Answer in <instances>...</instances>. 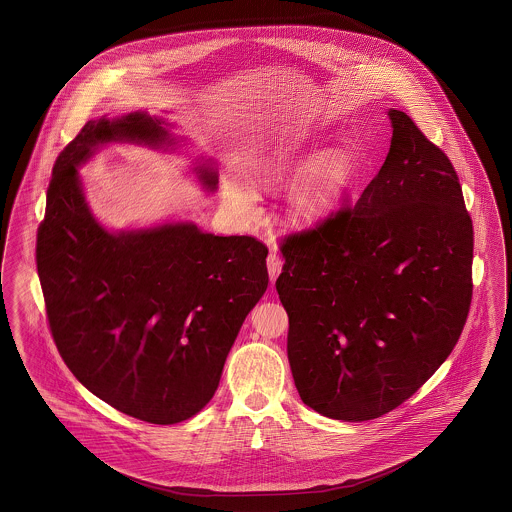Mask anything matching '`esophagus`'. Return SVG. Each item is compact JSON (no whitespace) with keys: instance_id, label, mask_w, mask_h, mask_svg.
Listing matches in <instances>:
<instances>
[{"instance_id":"34e87169","label":"esophagus","mask_w":512,"mask_h":512,"mask_svg":"<svg viewBox=\"0 0 512 512\" xmlns=\"http://www.w3.org/2000/svg\"><path fill=\"white\" fill-rule=\"evenodd\" d=\"M266 264H268V274H270V281L274 283L275 279H277V275L281 274V270H283V261H281V257L277 255V253H270L268 255V259H266Z\"/></svg>"}]
</instances>
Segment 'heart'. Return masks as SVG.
Masks as SVG:
<instances>
[{"mask_svg":"<svg viewBox=\"0 0 512 512\" xmlns=\"http://www.w3.org/2000/svg\"><path fill=\"white\" fill-rule=\"evenodd\" d=\"M248 172L264 187L296 181L287 196L290 224L314 227L324 222L348 194L355 163L344 150L329 151L309 137H292L255 155ZM222 194L240 218L250 220L259 209V194L237 174L225 175Z\"/></svg>","mask_w":512,"mask_h":512,"instance_id":"obj_1","label":"heart"}]
</instances>
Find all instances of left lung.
Instances as JSON below:
<instances>
[{
    "instance_id": "obj_1",
    "label": "left lung",
    "mask_w": 512,
    "mask_h": 512,
    "mask_svg": "<svg viewBox=\"0 0 512 512\" xmlns=\"http://www.w3.org/2000/svg\"><path fill=\"white\" fill-rule=\"evenodd\" d=\"M392 140L351 209L283 240L275 281L305 405L366 422L448 359L472 300L474 229L446 153L388 109Z\"/></svg>"
}]
</instances>
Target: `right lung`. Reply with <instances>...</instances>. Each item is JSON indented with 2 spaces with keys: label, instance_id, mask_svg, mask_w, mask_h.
<instances>
[{
  "label": "right lung",
  "instance_id": "right-lung-1",
  "mask_svg": "<svg viewBox=\"0 0 512 512\" xmlns=\"http://www.w3.org/2000/svg\"><path fill=\"white\" fill-rule=\"evenodd\" d=\"M175 151L187 138L146 111L88 120L61 151L38 227L37 270L57 349L94 396L150 424L211 401L227 353L268 287V248L194 222L113 231L88 207L79 168L107 146ZM192 172L214 192L211 159Z\"/></svg>",
  "mask_w": 512,
  "mask_h": 512
}]
</instances>
